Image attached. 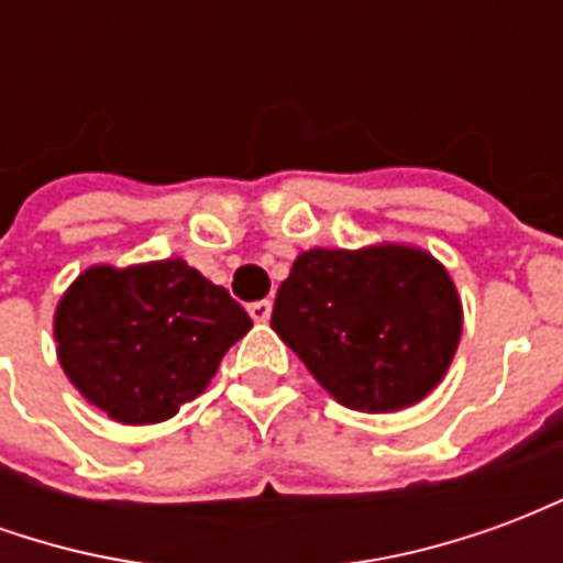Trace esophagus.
<instances>
[{"label": "esophagus", "mask_w": 563, "mask_h": 563, "mask_svg": "<svg viewBox=\"0 0 563 563\" xmlns=\"http://www.w3.org/2000/svg\"><path fill=\"white\" fill-rule=\"evenodd\" d=\"M246 310H250V317L256 319V322H268L271 319V301H253Z\"/></svg>", "instance_id": "1"}]
</instances>
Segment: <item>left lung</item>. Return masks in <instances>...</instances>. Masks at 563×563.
<instances>
[{
    "mask_svg": "<svg viewBox=\"0 0 563 563\" xmlns=\"http://www.w3.org/2000/svg\"><path fill=\"white\" fill-rule=\"evenodd\" d=\"M271 329L343 407L391 413L443 379L459 350L461 301L422 250L317 246L277 289Z\"/></svg>",
    "mask_w": 563,
    "mask_h": 563,
    "instance_id": "8db88e82",
    "label": "left lung"
}]
</instances>
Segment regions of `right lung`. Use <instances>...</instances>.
<instances>
[{
    "label": "right lung",
    "instance_id": "right-lung-1",
    "mask_svg": "<svg viewBox=\"0 0 563 563\" xmlns=\"http://www.w3.org/2000/svg\"><path fill=\"white\" fill-rule=\"evenodd\" d=\"M253 325L222 286L184 258L90 268L56 307L59 365L78 391L123 424L172 419Z\"/></svg>",
    "mask_w": 563,
    "mask_h": 563
}]
</instances>
